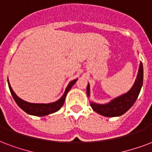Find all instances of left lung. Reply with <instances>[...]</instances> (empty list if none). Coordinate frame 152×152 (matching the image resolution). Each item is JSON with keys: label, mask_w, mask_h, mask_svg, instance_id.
Masks as SVG:
<instances>
[{"label": "left lung", "mask_w": 152, "mask_h": 152, "mask_svg": "<svg viewBox=\"0 0 152 152\" xmlns=\"http://www.w3.org/2000/svg\"><path fill=\"white\" fill-rule=\"evenodd\" d=\"M143 81V68L142 62H140V69L138 72L135 83L132 88L123 95L113 99L107 104H97L91 102V107L95 112L106 117H115L120 116L126 113L134 105L137 98L140 94ZM86 94L90 96V85H87Z\"/></svg>", "instance_id": "obj_1"}]
</instances>
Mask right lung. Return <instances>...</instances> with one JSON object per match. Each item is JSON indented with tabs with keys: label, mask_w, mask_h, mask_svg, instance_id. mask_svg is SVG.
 <instances>
[{
	"label": "right lung",
	"mask_w": 152,
	"mask_h": 152,
	"mask_svg": "<svg viewBox=\"0 0 152 152\" xmlns=\"http://www.w3.org/2000/svg\"><path fill=\"white\" fill-rule=\"evenodd\" d=\"M76 81H77V79H75V80L71 81L69 83V85L67 86L66 89L65 93H64V94L61 96V98L59 100H58L55 102L48 103V104H44V103H31V102H28L24 101L21 99H20L14 93V91H12V87H11V86H10V83H9V80H8V84H9V87H10V92H11L12 98L15 100L17 104L24 111H26L28 115H35V116H45V115H50V114L56 112V111H58V110L61 109V107L64 104V102H65V99H66V96L67 93L71 89L73 85L76 83Z\"/></svg>",
	"instance_id": "1"
}]
</instances>
